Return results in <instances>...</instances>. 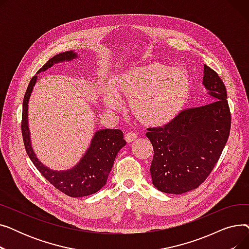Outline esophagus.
Listing matches in <instances>:
<instances>
[{
  "label": "esophagus",
  "instance_id": "34e87169",
  "mask_svg": "<svg viewBox=\"0 0 249 249\" xmlns=\"http://www.w3.org/2000/svg\"><path fill=\"white\" fill-rule=\"evenodd\" d=\"M137 138V135L134 132H127L125 134V140L127 142H132Z\"/></svg>",
  "mask_w": 249,
  "mask_h": 249
}]
</instances>
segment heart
Masks as SVG:
<instances>
[{"instance_id":"b5f03b06","label":"heart","mask_w":249,"mask_h":249,"mask_svg":"<svg viewBox=\"0 0 249 249\" xmlns=\"http://www.w3.org/2000/svg\"><path fill=\"white\" fill-rule=\"evenodd\" d=\"M190 95L191 80L185 70L152 61L129 67L118 74L113 89H105L103 100L108 109L119 111L123 107L119 96L123 97L138 122L158 127L172 122L185 108Z\"/></svg>"}]
</instances>
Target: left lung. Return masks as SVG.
Here are the masks:
<instances>
[{"label": "left lung", "mask_w": 249, "mask_h": 249, "mask_svg": "<svg viewBox=\"0 0 249 249\" xmlns=\"http://www.w3.org/2000/svg\"><path fill=\"white\" fill-rule=\"evenodd\" d=\"M203 85L212 103L181 111L162 127L148 128L153 146V186L180 195L197 189L211 174L229 137L231 115L225 85L204 65Z\"/></svg>", "instance_id": "1"}]
</instances>
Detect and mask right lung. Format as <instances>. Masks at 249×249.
<instances>
[{
	"label": "right lung",
	"instance_id": "1",
	"mask_svg": "<svg viewBox=\"0 0 249 249\" xmlns=\"http://www.w3.org/2000/svg\"><path fill=\"white\" fill-rule=\"evenodd\" d=\"M77 57L74 51L61 52L50 58L38 72L45 71L52 65L71 61ZM37 81L34 75L28 85L23 100L22 111V135L26 152L40 174L61 193L72 198L86 197L100 191L107 182V178L114 164L116 155L126 144L123 138V132L120 129H102L97 131L90 141L89 149L84 154L83 159L75 166L68 171H52L39 161L33 151L30 131L28 126V103Z\"/></svg>",
	"mask_w": 249,
	"mask_h": 249
}]
</instances>
